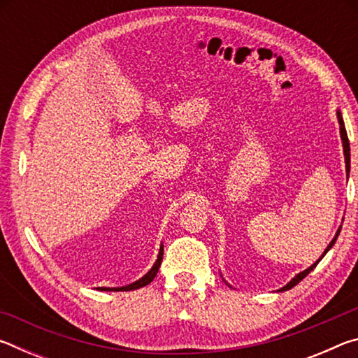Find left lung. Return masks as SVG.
I'll return each mask as SVG.
<instances>
[{
  "instance_id": "obj_1",
  "label": "left lung",
  "mask_w": 358,
  "mask_h": 358,
  "mask_svg": "<svg viewBox=\"0 0 358 358\" xmlns=\"http://www.w3.org/2000/svg\"><path fill=\"white\" fill-rule=\"evenodd\" d=\"M338 121H339V132H341V141H343V148H344V159H346V173L349 175V171H350V148H349V138H348V132H346V128H344V121H343V117H341V112H338ZM339 230H341V227L338 229V232H336V235H335V238H333L331 241H330V245L327 246V250L324 251V254H322V257L325 256L327 254V251L330 250V248L335 245V241H336V238H338V235H339ZM320 257V259H322ZM319 259V260H320ZM319 260L317 262H314L310 268H306L305 271H301V273H299L296 275L292 281L290 282H287L286 286H284L281 290H289V289H292L294 286H296V284H299L303 278H305L308 273H310V271H313L314 268H316V265L319 264Z\"/></svg>"
}]
</instances>
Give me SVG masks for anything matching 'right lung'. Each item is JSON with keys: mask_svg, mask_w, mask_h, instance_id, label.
Masks as SVG:
<instances>
[{"mask_svg": "<svg viewBox=\"0 0 358 358\" xmlns=\"http://www.w3.org/2000/svg\"><path fill=\"white\" fill-rule=\"evenodd\" d=\"M162 254H164V248L161 246L159 250V254H157V260L153 265V268H151L147 275H145L143 278H141V280L129 284V286H124V287H101V290H134V289H138V287H143L147 286V284H150L151 281L155 280V276L157 273V270H159L161 266V262H162Z\"/></svg>", "mask_w": 358, "mask_h": 358, "instance_id": "add662e5", "label": "right lung"}]
</instances>
